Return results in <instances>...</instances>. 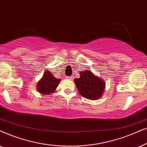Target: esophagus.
I'll return each mask as SVG.
<instances>
[{"instance_id": "1", "label": "esophagus", "mask_w": 147, "mask_h": 147, "mask_svg": "<svg viewBox=\"0 0 147 147\" xmlns=\"http://www.w3.org/2000/svg\"><path fill=\"white\" fill-rule=\"evenodd\" d=\"M73 78H74V76H71V77H68V79H69L70 80H72V79H73Z\"/></svg>"}]
</instances>
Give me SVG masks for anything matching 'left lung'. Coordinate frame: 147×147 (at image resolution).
Listing matches in <instances>:
<instances>
[{
	"instance_id": "8db88e82",
	"label": "left lung",
	"mask_w": 147,
	"mask_h": 147,
	"mask_svg": "<svg viewBox=\"0 0 147 147\" xmlns=\"http://www.w3.org/2000/svg\"><path fill=\"white\" fill-rule=\"evenodd\" d=\"M80 95L86 99L95 100L100 98L105 89V83L91 70L80 72V78L74 80Z\"/></svg>"
}]
</instances>
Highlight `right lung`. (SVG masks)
Listing matches in <instances>:
<instances>
[{
    "mask_svg": "<svg viewBox=\"0 0 147 147\" xmlns=\"http://www.w3.org/2000/svg\"><path fill=\"white\" fill-rule=\"evenodd\" d=\"M60 81V79H56L48 70H47L44 72L42 79L38 83L37 90L41 94L50 95L55 91Z\"/></svg>",
    "mask_w": 147,
    "mask_h": 147,
    "instance_id": "1",
    "label": "right lung"
}]
</instances>
